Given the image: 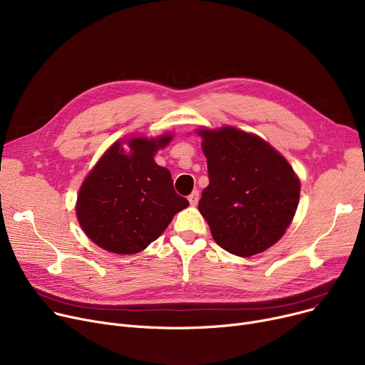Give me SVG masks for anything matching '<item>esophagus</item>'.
<instances>
[{"label": "esophagus", "mask_w": 365, "mask_h": 365, "mask_svg": "<svg viewBox=\"0 0 365 365\" xmlns=\"http://www.w3.org/2000/svg\"><path fill=\"white\" fill-rule=\"evenodd\" d=\"M187 200H189L190 205H197L198 201H200V192H198V190H194V192L187 197Z\"/></svg>", "instance_id": "1"}]
</instances>
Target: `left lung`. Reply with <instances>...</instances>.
<instances>
[{
	"instance_id": "obj_1",
	"label": "left lung",
	"mask_w": 365,
	"mask_h": 365,
	"mask_svg": "<svg viewBox=\"0 0 365 365\" xmlns=\"http://www.w3.org/2000/svg\"><path fill=\"white\" fill-rule=\"evenodd\" d=\"M208 186L198 204L223 250L248 257L272 247L290 226L300 180L281 153L234 127L200 128Z\"/></svg>"
}]
</instances>
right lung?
Here are the masks:
<instances>
[{"instance_id":"obj_1","label":"right lung","mask_w":365,"mask_h":365,"mask_svg":"<svg viewBox=\"0 0 365 365\" xmlns=\"http://www.w3.org/2000/svg\"><path fill=\"white\" fill-rule=\"evenodd\" d=\"M171 139V134H163L115 142L83 182L76 217L86 235L103 250L117 255L145 250L189 205L176 194L170 171L153 160Z\"/></svg>"}]
</instances>
